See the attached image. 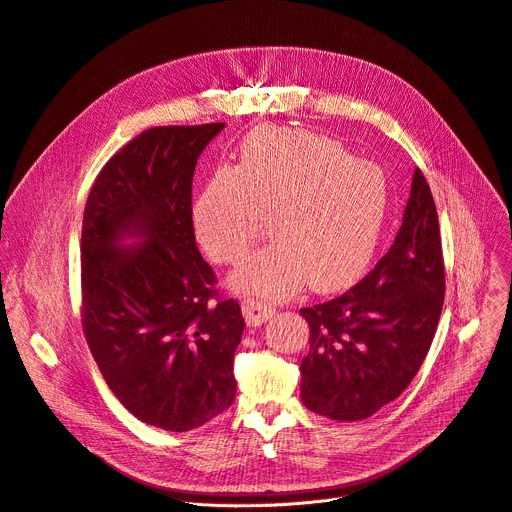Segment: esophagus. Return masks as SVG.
<instances>
[{
	"label": "esophagus",
	"mask_w": 512,
	"mask_h": 512,
	"mask_svg": "<svg viewBox=\"0 0 512 512\" xmlns=\"http://www.w3.org/2000/svg\"><path fill=\"white\" fill-rule=\"evenodd\" d=\"M242 312L250 326H260L268 318H273L275 308L266 302H258V299H248V302H244L242 306Z\"/></svg>",
	"instance_id": "esophagus-1"
}]
</instances>
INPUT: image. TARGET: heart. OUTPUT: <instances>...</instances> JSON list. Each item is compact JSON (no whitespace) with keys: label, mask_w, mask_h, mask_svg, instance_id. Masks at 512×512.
Instances as JSON below:
<instances>
[{"label":"heart","mask_w":512,"mask_h":512,"mask_svg":"<svg viewBox=\"0 0 512 512\" xmlns=\"http://www.w3.org/2000/svg\"><path fill=\"white\" fill-rule=\"evenodd\" d=\"M384 171L333 138L304 130L252 132L235 167H221L194 202V227L208 254L242 262L268 217L275 242L235 273V285L289 297L306 283L316 293L351 285L368 266L384 227Z\"/></svg>","instance_id":"heart-1"}]
</instances>
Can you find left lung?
I'll list each match as a JSON object with an SVG mask.
<instances>
[{
  "instance_id": "8db88e82",
  "label": "left lung",
  "mask_w": 512,
  "mask_h": 512,
  "mask_svg": "<svg viewBox=\"0 0 512 512\" xmlns=\"http://www.w3.org/2000/svg\"><path fill=\"white\" fill-rule=\"evenodd\" d=\"M444 302L436 204L415 169L395 244L347 293L302 308L310 353L302 401L337 422H357L395 401L430 351Z\"/></svg>"
}]
</instances>
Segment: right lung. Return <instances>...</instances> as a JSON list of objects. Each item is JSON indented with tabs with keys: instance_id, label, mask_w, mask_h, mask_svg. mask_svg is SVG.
Segmentation results:
<instances>
[{
	"instance_id": "1",
	"label": "right lung",
	"mask_w": 512,
	"mask_h": 512,
	"mask_svg": "<svg viewBox=\"0 0 512 512\" xmlns=\"http://www.w3.org/2000/svg\"><path fill=\"white\" fill-rule=\"evenodd\" d=\"M223 128L142 132L107 161L84 208L86 343L119 403L167 432L200 428L235 399L246 322L219 297L192 223L196 161Z\"/></svg>"
}]
</instances>
